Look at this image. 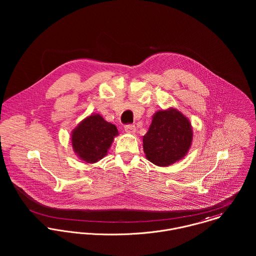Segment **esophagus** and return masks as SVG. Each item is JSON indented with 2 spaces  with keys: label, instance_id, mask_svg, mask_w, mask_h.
Wrapping results in <instances>:
<instances>
[{
  "label": "esophagus",
  "instance_id": "esophagus-1",
  "mask_svg": "<svg viewBox=\"0 0 256 256\" xmlns=\"http://www.w3.org/2000/svg\"><path fill=\"white\" fill-rule=\"evenodd\" d=\"M124 129L127 133H134L136 131V127L134 124H126L124 126Z\"/></svg>",
  "mask_w": 256,
  "mask_h": 256
}]
</instances>
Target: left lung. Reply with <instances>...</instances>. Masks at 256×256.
Segmentation results:
<instances>
[{"label":"left lung","mask_w":256,"mask_h":256,"mask_svg":"<svg viewBox=\"0 0 256 256\" xmlns=\"http://www.w3.org/2000/svg\"><path fill=\"white\" fill-rule=\"evenodd\" d=\"M191 142L190 122L176 110L158 111L143 137L146 158L160 166H166L180 160L186 154Z\"/></svg>","instance_id":"1"}]
</instances>
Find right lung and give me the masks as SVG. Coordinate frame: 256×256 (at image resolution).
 Instances as JSON below:
<instances>
[{
	"instance_id": "1",
	"label": "right lung",
	"mask_w": 256,
	"mask_h": 256,
	"mask_svg": "<svg viewBox=\"0 0 256 256\" xmlns=\"http://www.w3.org/2000/svg\"><path fill=\"white\" fill-rule=\"evenodd\" d=\"M116 135L118 130L115 125L106 122L98 114L90 115L73 131L74 150L82 160L96 162L106 154Z\"/></svg>"
}]
</instances>
